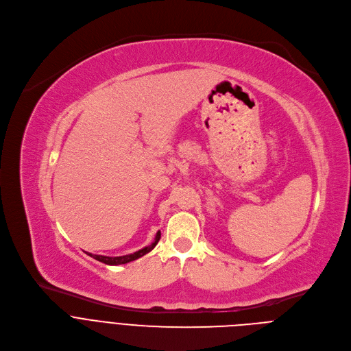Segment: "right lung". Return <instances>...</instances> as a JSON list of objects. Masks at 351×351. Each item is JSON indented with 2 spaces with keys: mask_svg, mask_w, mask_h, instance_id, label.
<instances>
[{
  "mask_svg": "<svg viewBox=\"0 0 351 351\" xmlns=\"http://www.w3.org/2000/svg\"><path fill=\"white\" fill-rule=\"evenodd\" d=\"M160 239H161V232L158 230L157 234H156V239H154V241H153L152 244L144 247V248H141V250H138V252H136V253H133V254H128V256H121V257H107V256H97V254H95V256H94V254H88V256L93 257L94 260L99 261V263L107 264V265H122V264H128V263H130V261H134V260H137V258H140V257L145 256L147 253L152 252V250H153V248L157 245V243L160 241Z\"/></svg>",
  "mask_w": 351,
  "mask_h": 351,
  "instance_id": "obj_1",
  "label": "right lung"
}]
</instances>
